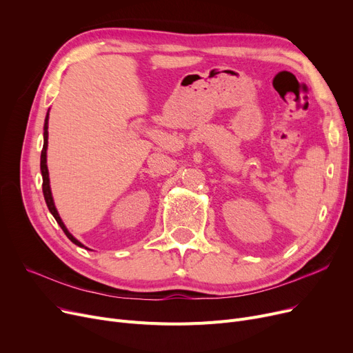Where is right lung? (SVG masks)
Returning a JSON list of instances; mask_svg holds the SVG:
<instances>
[{"instance_id": "obj_1", "label": "right lung", "mask_w": 353, "mask_h": 353, "mask_svg": "<svg viewBox=\"0 0 353 353\" xmlns=\"http://www.w3.org/2000/svg\"><path fill=\"white\" fill-rule=\"evenodd\" d=\"M48 114H50V108L47 111V116H46V120H44V145H43V150H41V163H40V167H41V176H43V193H44V199H46V203H47V208L50 210V213L54 216V219L57 220V223L60 225V228L63 229V232L65 233V236L71 240V242L74 245H77L80 248H84L87 250H90L88 248H85L81 242H79V240L74 237L68 229L65 228V225L63 223V220L57 212V209H55V205H54V199H52V193H51V188H50V177H48V167H47V147H48Z\"/></svg>"}]
</instances>
